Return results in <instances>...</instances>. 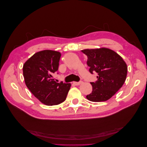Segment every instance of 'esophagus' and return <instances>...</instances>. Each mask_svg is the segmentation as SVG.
I'll return each mask as SVG.
<instances>
[{
  "instance_id": "esophagus-1",
  "label": "esophagus",
  "mask_w": 147,
  "mask_h": 147,
  "mask_svg": "<svg viewBox=\"0 0 147 147\" xmlns=\"http://www.w3.org/2000/svg\"><path fill=\"white\" fill-rule=\"evenodd\" d=\"M82 83H83L82 81H80V82H73V83L75 84V85H76V86L80 85V84H81Z\"/></svg>"
}]
</instances>
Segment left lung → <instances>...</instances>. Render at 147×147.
<instances>
[{"instance_id":"8db88e82","label":"left lung","mask_w":147,"mask_h":147,"mask_svg":"<svg viewBox=\"0 0 147 147\" xmlns=\"http://www.w3.org/2000/svg\"><path fill=\"white\" fill-rule=\"evenodd\" d=\"M88 57L87 64L91 74H97V80L91 82L92 91L86 96L92 102L106 101L110 99L126 80L127 67L122 57L107 48L82 50Z\"/></svg>"}]
</instances>
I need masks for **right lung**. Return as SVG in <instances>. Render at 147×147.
Segmentation results:
<instances>
[{"label":"right lung","mask_w":147,"mask_h":147,"mask_svg":"<svg viewBox=\"0 0 147 147\" xmlns=\"http://www.w3.org/2000/svg\"><path fill=\"white\" fill-rule=\"evenodd\" d=\"M61 53L43 50L31 56L23 65L26 86L34 96L47 105L63 102L70 88V83H57L53 74L58 70Z\"/></svg>","instance_id":"obj_1"}]
</instances>
